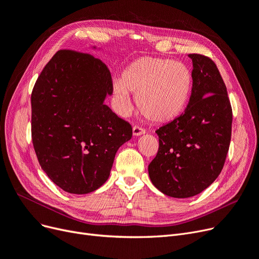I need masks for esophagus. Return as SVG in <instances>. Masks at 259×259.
I'll use <instances>...</instances> for the list:
<instances>
[{
    "instance_id": "esophagus-1",
    "label": "esophagus",
    "mask_w": 259,
    "mask_h": 259,
    "mask_svg": "<svg viewBox=\"0 0 259 259\" xmlns=\"http://www.w3.org/2000/svg\"><path fill=\"white\" fill-rule=\"evenodd\" d=\"M132 132H133V136L139 137V136L144 135V133L146 132V130H145V129H143L142 127H139V126H133V128H132Z\"/></svg>"
}]
</instances>
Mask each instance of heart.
I'll return each instance as SVG.
<instances>
[{
  "label": "heart",
  "mask_w": 259,
  "mask_h": 259,
  "mask_svg": "<svg viewBox=\"0 0 259 259\" xmlns=\"http://www.w3.org/2000/svg\"><path fill=\"white\" fill-rule=\"evenodd\" d=\"M192 89V75L181 62L145 56L132 62L121 79L113 82V95L120 114L132 110L130 93L137 96L138 107L155 122L176 118L187 107Z\"/></svg>",
  "instance_id": "obj_1"
}]
</instances>
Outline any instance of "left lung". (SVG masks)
Segmentation results:
<instances>
[{
    "label": "left lung",
    "instance_id": "obj_1",
    "mask_svg": "<svg viewBox=\"0 0 259 259\" xmlns=\"http://www.w3.org/2000/svg\"><path fill=\"white\" fill-rule=\"evenodd\" d=\"M189 57L193 83L188 107L156 131L159 149L148 165L152 185L176 198L194 196L213 183L232 137V105L217 65L202 54Z\"/></svg>",
    "mask_w": 259,
    "mask_h": 259
}]
</instances>
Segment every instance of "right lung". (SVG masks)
<instances>
[{
	"mask_svg": "<svg viewBox=\"0 0 259 259\" xmlns=\"http://www.w3.org/2000/svg\"><path fill=\"white\" fill-rule=\"evenodd\" d=\"M109 68L89 53L57 51L34 85L32 141L38 162L53 183L72 194L100 188L131 124L105 105L112 95Z\"/></svg>",
	"mask_w": 259,
	"mask_h": 259,
	"instance_id": "right-lung-1",
	"label": "right lung"
}]
</instances>
